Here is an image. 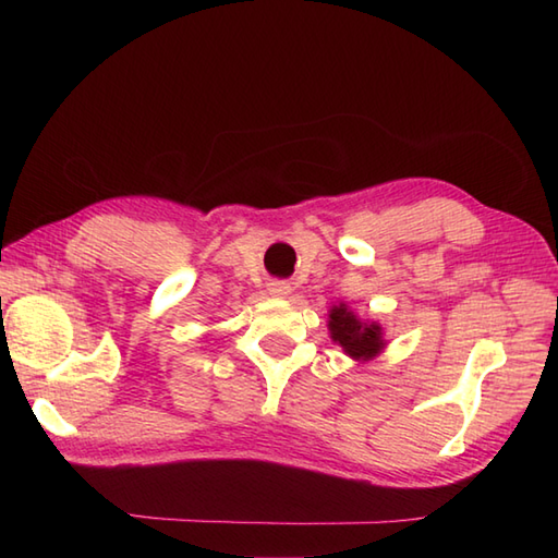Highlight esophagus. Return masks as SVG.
<instances>
[{
	"instance_id": "34e87169",
	"label": "esophagus",
	"mask_w": 558,
	"mask_h": 558,
	"mask_svg": "<svg viewBox=\"0 0 558 558\" xmlns=\"http://www.w3.org/2000/svg\"><path fill=\"white\" fill-rule=\"evenodd\" d=\"M268 294H270V298H276V300H288L290 294H292L290 282H286V280H270L268 282Z\"/></svg>"
}]
</instances>
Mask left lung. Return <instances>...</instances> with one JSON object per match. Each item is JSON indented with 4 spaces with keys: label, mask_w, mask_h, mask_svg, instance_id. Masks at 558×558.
Wrapping results in <instances>:
<instances>
[{
    "label": "left lung",
    "mask_w": 558,
    "mask_h": 558,
    "mask_svg": "<svg viewBox=\"0 0 558 558\" xmlns=\"http://www.w3.org/2000/svg\"><path fill=\"white\" fill-rule=\"evenodd\" d=\"M328 333L330 340L354 362H369L388 345L381 324L372 322V318H360V314L350 310L345 302L330 306Z\"/></svg>",
    "instance_id": "1"
}]
</instances>
